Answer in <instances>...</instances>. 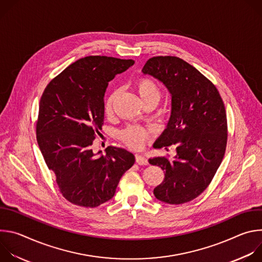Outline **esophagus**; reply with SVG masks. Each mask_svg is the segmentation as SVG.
Segmentation results:
<instances>
[{"label":"esophagus","instance_id":"1","mask_svg":"<svg viewBox=\"0 0 262 262\" xmlns=\"http://www.w3.org/2000/svg\"><path fill=\"white\" fill-rule=\"evenodd\" d=\"M136 163L140 166H146L148 165V161L146 158H144L143 156L140 155H136Z\"/></svg>","mask_w":262,"mask_h":262}]
</instances>
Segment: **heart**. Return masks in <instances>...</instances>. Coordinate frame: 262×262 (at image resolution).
I'll return each mask as SVG.
<instances>
[{
  "instance_id": "heart-1",
  "label": "heart",
  "mask_w": 262,
  "mask_h": 262,
  "mask_svg": "<svg viewBox=\"0 0 262 262\" xmlns=\"http://www.w3.org/2000/svg\"><path fill=\"white\" fill-rule=\"evenodd\" d=\"M135 89L139 94L140 98L142 99L143 103L147 101H155L158 103L162 97V89L159 83L150 77L139 78L135 82ZM118 96H119V91L113 90L106 97L104 101V106H103L104 113L106 116L113 114L114 105L118 99ZM148 137H149L148 132L145 128L137 125H129L120 133L121 140L128 147L134 149L141 148L144 145L145 141L148 139Z\"/></svg>"
}]
</instances>
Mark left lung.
<instances>
[{"instance_id": "8db88e82", "label": "left lung", "mask_w": 262, "mask_h": 262, "mask_svg": "<svg viewBox=\"0 0 262 262\" xmlns=\"http://www.w3.org/2000/svg\"><path fill=\"white\" fill-rule=\"evenodd\" d=\"M142 71L163 82L172 95L168 126L154 147L167 149L175 145L177 155L174 160L167 157L149 160V164L165 172L154 194L168 204L192 201L209 185L225 155L228 137L225 105L212 82L178 57H152Z\"/></svg>"}]
</instances>
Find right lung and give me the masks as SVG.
<instances>
[{
    "label": "right lung",
    "instance_id": "right-lung-1",
    "mask_svg": "<svg viewBox=\"0 0 262 262\" xmlns=\"http://www.w3.org/2000/svg\"><path fill=\"white\" fill-rule=\"evenodd\" d=\"M134 63L84 57L54 78L41 95L37 143L60 193L74 205L96 207L113 198L121 176L135 164L123 148L108 146L98 158L91 148L103 124L107 83Z\"/></svg>",
    "mask_w": 262,
    "mask_h": 262
}]
</instances>
